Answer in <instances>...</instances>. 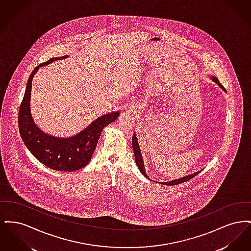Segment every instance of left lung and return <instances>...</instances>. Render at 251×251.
<instances>
[{
  "label": "left lung",
  "instance_id": "1",
  "mask_svg": "<svg viewBox=\"0 0 251 251\" xmlns=\"http://www.w3.org/2000/svg\"><path fill=\"white\" fill-rule=\"evenodd\" d=\"M212 81L215 82V84H217L223 91H226V89L224 88V86L222 84H220V82L217 80V78H215V76H212L211 77ZM131 144H132V150H133V153H134V159H135V163H136V166L139 168V170L141 171V173L143 174L144 176L147 178V179H150L149 176L147 175V173L145 172V166H144L143 157L141 154V151H140V148H139V144L137 141V137L135 135V132L132 134V139H131ZM201 171H198V172H195L193 174L190 175H187L185 177H182L180 179H173V180H170V181H167V182H160V183H163V184H166V185H176V184H179L181 182H184V181H187L189 179L194 178L195 176H197Z\"/></svg>",
  "mask_w": 251,
  "mask_h": 251
}]
</instances>
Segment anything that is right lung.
I'll return each mask as SVG.
<instances>
[{
	"label": "right lung",
	"mask_w": 251,
	"mask_h": 251,
	"mask_svg": "<svg viewBox=\"0 0 251 251\" xmlns=\"http://www.w3.org/2000/svg\"><path fill=\"white\" fill-rule=\"evenodd\" d=\"M67 57L69 56L50 58L38 65L31 73L19 112V129L25 146L39 162L49 168L70 172L81 169L89 163L103 128L117 120L120 112L98 118L83 131L71 137H56L36 126L30 107L33 78L40 67Z\"/></svg>",
	"instance_id": "obj_1"
}]
</instances>
